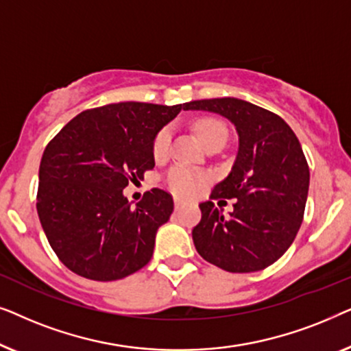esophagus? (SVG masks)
Returning <instances> with one entry per match:
<instances>
[{
    "label": "esophagus",
    "instance_id": "esophagus-1",
    "mask_svg": "<svg viewBox=\"0 0 351 351\" xmlns=\"http://www.w3.org/2000/svg\"><path fill=\"white\" fill-rule=\"evenodd\" d=\"M182 206H184V201L179 199V198H176V199H174V208H176V210H179V209L182 208Z\"/></svg>",
    "mask_w": 351,
    "mask_h": 351
}]
</instances>
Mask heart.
<instances>
[{"label":"heart","mask_w":351,"mask_h":351,"mask_svg":"<svg viewBox=\"0 0 351 351\" xmlns=\"http://www.w3.org/2000/svg\"><path fill=\"white\" fill-rule=\"evenodd\" d=\"M195 132L204 147L210 145L214 142H225L227 138V129L217 119L213 118H201L195 123ZM171 145V129L162 128L156 134L155 141H153L152 153L156 161H162L169 153ZM208 176L203 172L190 169L185 166H174L167 171L166 174V185L172 193L177 196H193L201 190V186L206 184Z\"/></svg>","instance_id":"1"}]
</instances>
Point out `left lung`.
<instances>
[{
  "instance_id": "8db88e82",
  "label": "left lung",
  "mask_w": 351,
  "mask_h": 351,
  "mask_svg": "<svg viewBox=\"0 0 351 351\" xmlns=\"http://www.w3.org/2000/svg\"><path fill=\"white\" fill-rule=\"evenodd\" d=\"M184 110L222 114L239 137L232 172L199 204L196 251L222 270H263L289 249L304 220L310 169L299 138L281 117L241 99L193 100ZM219 197L237 198L230 218L213 206Z\"/></svg>"
}]
</instances>
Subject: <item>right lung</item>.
Returning a JSON list of instances; mask_svg holds the SVG:
<instances>
[{"instance_id": "1", "label": "right lung", "mask_w": 351, "mask_h": 351, "mask_svg": "<svg viewBox=\"0 0 351 351\" xmlns=\"http://www.w3.org/2000/svg\"><path fill=\"white\" fill-rule=\"evenodd\" d=\"M184 107L104 105L81 112L47 143L36 210L52 251L69 270L114 281L150 262L156 232L169 220L174 201L153 189L132 208L123 189L155 167L153 141Z\"/></svg>"}]
</instances>
